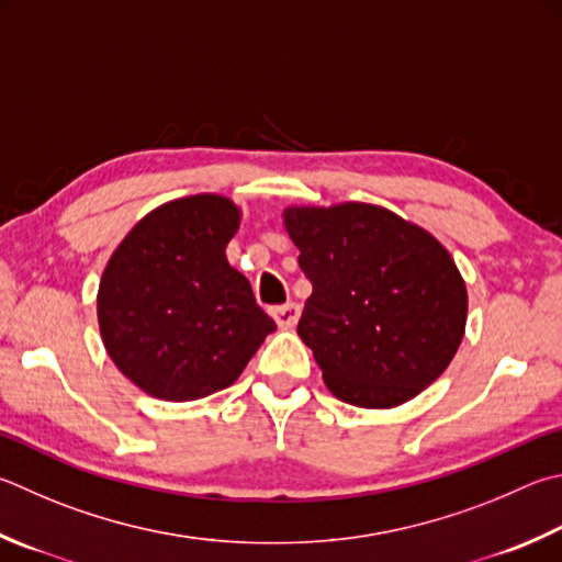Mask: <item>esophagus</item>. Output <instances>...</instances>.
I'll return each mask as SVG.
<instances>
[{
    "mask_svg": "<svg viewBox=\"0 0 562 562\" xmlns=\"http://www.w3.org/2000/svg\"><path fill=\"white\" fill-rule=\"evenodd\" d=\"M300 304L297 302H288V304H280V307H272L270 314L272 319L278 322L280 329H292L294 324L300 322Z\"/></svg>",
    "mask_w": 562,
    "mask_h": 562,
    "instance_id": "obj_1",
    "label": "esophagus"
}]
</instances>
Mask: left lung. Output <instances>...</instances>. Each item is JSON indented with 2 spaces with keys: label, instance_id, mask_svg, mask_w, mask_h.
I'll return each mask as SVG.
<instances>
[{
  "label": "left lung",
  "instance_id": "8db88e82",
  "mask_svg": "<svg viewBox=\"0 0 562 562\" xmlns=\"http://www.w3.org/2000/svg\"><path fill=\"white\" fill-rule=\"evenodd\" d=\"M282 218L312 282L297 334L326 387L395 407L440 379L467 326V284L442 243L359 201L290 206Z\"/></svg>",
  "mask_w": 562,
  "mask_h": 562
}]
</instances>
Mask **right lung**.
<instances>
[{
	"label": "right lung",
	"mask_w": 562,
	"mask_h": 562,
	"mask_svg": "<svg viewBox=\"0 0 562 562\" xmlns=\"http://www.w3.org/2000/svg\"><path fill=\"white\" fill-rule=\"evenodd\" d=\"M238 226L231 199L196 193L147 213L110 255L98 288L100 336L147 395L187 403L223 391L278 329L226 258Z\"/></svg>",
	"instance_id": "1"
}]
</instances>
